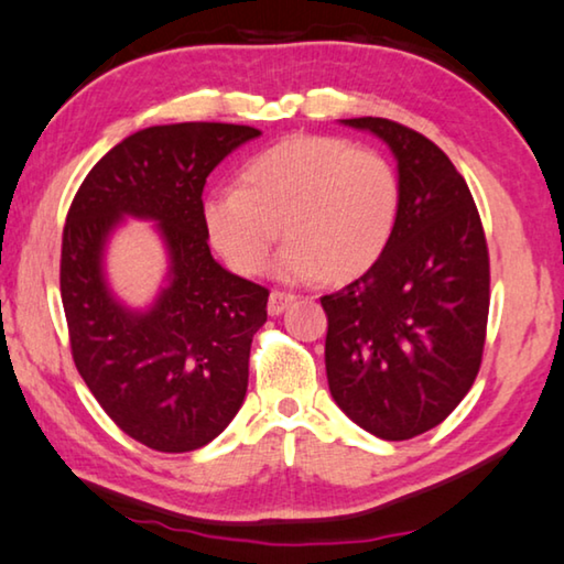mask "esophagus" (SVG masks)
<instances>
[{"mask_svg":"<svg viewBox=\"0 0 564 564\" xmlns=\"http://www.w3.org/2000/svg\"><path fill=\"white\" fill-rule=\"evenodd\" d=\"M293 303L291 293H283V291H273L271 296H268V314L271 316H281L285 308H289Z\"/></svg>","mask_w":564,"mask_h":564,"instance_id":"1","label":"esophagus"}]
</instances>
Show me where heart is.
Masks as SVG:
<instances>
[{"label":"heart","mask_w":564,"mask_h":564,"mask_svg":"<svg viewBox=\"0 0 564 564\" xmlns=\"http://www.w3.org/2000/svg\"><path fill=\"white\" fill-rule=\"evenodd\" d=\"M399 205L397 170L377 150L299 135L248 160L238 187L213 191L203 220L213 248L240 275L263 271L281 228L289 243L273 261L275 279L348 281L389 248Z\"/></svg>","instance_id":"obj_1"}]
</instances>
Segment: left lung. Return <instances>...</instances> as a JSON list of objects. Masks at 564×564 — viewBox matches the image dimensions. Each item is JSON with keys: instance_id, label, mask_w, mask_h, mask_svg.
Here are the masks:
<instances>
[{"instance_id": "left-lung-1", "label": "left lung", "mask_w": 564, "mask_h": 564, "mask_svg": "<svg viewBox=\"0 0 564 564\" xmlns=\"http://www.w3.org/2000/svg\"><path fill=\"white\" fill-rule=\"evenodd\" d=\"M397 158L394 238L361 279L321 299L326 377L338 409L387 442L442 424L477 379L489 256L475 198L432 140L383 118L341 120Z\"/></svg>"}]
</instances>
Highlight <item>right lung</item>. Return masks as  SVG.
I'll use <instances>...</instances> for the list:
<instances>
[{"instance_id":"add662e5","label":"right lung","mask_w":564,"mask_h":564,"mask_svg":"<svg viewBox=\"0 0 564 564\" xmlns=\"http://www.w3.org/2000/svg\"><path fill=\"white\" fill-rule=\"evenodd\" d=\"M258 135L228 122L138 130L89 170L69 205L59 289L73 359L105 414L150 449H200L243 406L268 291L210 256L203 187ZM128 217L155 221L169 258L145 310L124 304L106 279V248Z\"/></svg>"}]
</instances>
